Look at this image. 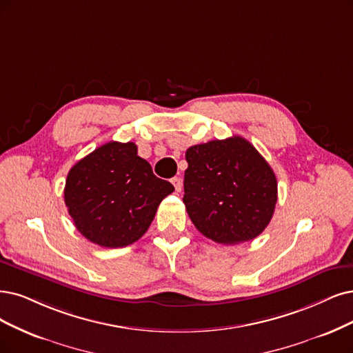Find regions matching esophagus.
Here are the masks:
<instances>
[{
    "instance_id": "1",
    "label": "esophagus",
    "mask_w": 353,
    "mask_h": 353,
    "mask_svg": "<svg viewBox=\"0 0 353 353\" xmlns=\"http://www.w3.org/2000/svg\"><path fill=\"white\" fill-rule=\"evenodd\" d=\"M172 183H173L176 192H180L181 188H183V183H181V179L180 177H173L172 179Z\"/></svg>"
}]
</instances>
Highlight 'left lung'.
<instances>
[{
	"instance_id": "8db88e82",
	"label": "left lung",
	"mask_w": 353,
	"mask_h": 353,
	"mask_svg": "<svg viewBox=\"0 0 353 353\" xmlns=\"http://www.w3.org/2000/svg\"><path fill=\"white\" fill-rule=\"evenodd\" d=\"M186 211L205 237L219 244L256 239L278 201L276 176L241 137L215 139L186 151Z\"/></svg>"
}]
</instances>
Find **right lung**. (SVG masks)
Segmentation results:
<instances>
[{"label":"right lung","mask_w":353,"mask_h":353,"mask_svg":"<svg viewBox=\"0 0 353 353\" xmlns=\"http://www.w3.org/2000/svg\"><path fill=\"white\" fill-rule=\"evenodd\" d=\"M174 190L141 159L134 142H108L78 161L67 176L65 205L83 236L101 247L139 240L161 201Z\"/></svg>","instance_id":"1"}]
</instances>
